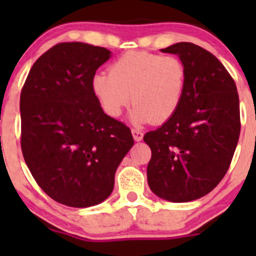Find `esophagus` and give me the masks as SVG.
<instances>
[{"instance_id":"esophagus-1","label":"esophagus","mask_w":256,"mask_h":256,"mask_svg":"<svg viewBox=\"0 0 256 256\" xmlns=\"http://www.w3.org/2000/svg\"><path fill=\"white\" fill-rule=\"evenodd\" d=\"M132 132V136H134V140H136V142H140V140H143V132L137 130V128H132L131 130Z\"/></svg>"}]
</instances>
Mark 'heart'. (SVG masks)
Here are the masks:
<instances>
[{
    "label": "heart",
    "mask_w": 256,
    "mask_h": 256,
    "mask_svg": "<svg viewBox=\"0 0 256 256\" xmlns=\"http://www.w3.org/2000/svg\"><path fill=\"white\" fill-rule=\"evenodd\" d=\"M186 88V68L177 56L128 52L114 60L110 73L91 78V91L107 116L116 118L131 100V120L160 124L177 113Z\"/></svg>",
    "instance_id": "b5f03b06"
}]
</instances>
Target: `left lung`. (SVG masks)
I'll return each instance as SVG.
<instances>
[{
    "mask_svg": "<svg viewBox=\"0 0 256 256\" xmlns=\"http://www.w3.org/2000/svg\"><path fill=\"white\" fill-rule=\"evenodd\" d=\"M161 52L183 61L186 88L177 113L143 137L152 149L146 177L158 198L189 202L212 192L230 167L240 131V98L212 52L189 42Z\"/></svg>",
    "mask_w": 256,
    "mask_h": 256,
    "instance_id": "left-lung-1",
    "label": "left lung"
}]
</instances>
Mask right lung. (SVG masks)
<instances>
[{
  "label": "right lung",
  "instance_id": "1",
  "mask_svg": "<svg viewBox=\"0 0 256 256\" xmlns=\"http://www.w3.org/2000/svg\"><path fill=\"white\" fill-rule=\"evenodd\" d=\"M110 58L102 46L58 43L34 64L20 95L26 165L46 195L70 207L104 201L134 146L130 128L104 114L91 91Z\"/></svg>",
  "mask_w": 256,
  "mask_h": 256
}]
</instances>
